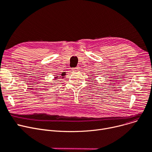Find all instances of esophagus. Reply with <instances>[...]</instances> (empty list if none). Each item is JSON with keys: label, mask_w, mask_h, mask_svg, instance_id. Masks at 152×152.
<instances>
[{"label": "esophagus", "mask_w": 152, "mask_h": 152, "mask_svg": "<svg viewBox=\"0 0 152 152\" xmlns=\"http://www.w3.org/2000/svg\"><path fill=\"white\" fill-rule=\"evenodd\" d=\"M79 69H80V67H79V66H77V67H76V68H72V70H75V71H77Z\"/></svg>", "instance_id": "1"}]
</instances>
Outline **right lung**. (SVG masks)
<instances>
[{
    "mask_svg": "<svg viewBox=\"0 0 152 152\" xmlns=\"http://www.w3.org/2000/svg\"><path fill=\"white\" fill-rule=\"evenodd\" d=\"M65 73H66L65 72H62V74L61 75V76H64L66 75ZM56 77V78H58V77Z\"/></svg>",
    "mask_w": 152,
    "mask_h": 152,
    "instance_id": "right-lung-1",
    "label": "right lung"
}]
</instances>
